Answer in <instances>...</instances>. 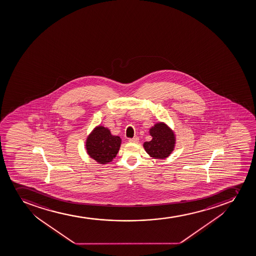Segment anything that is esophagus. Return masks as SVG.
Wrapping results in <instances>:
<instances>
[{
  "label": "esophagus",
  "instance_id": "1",
  "mask_svg": "<svg viewBox=\"0 0 256 256\" xmlns=\"http://www.w3.org/2000/svg\"><path fill=\"white\" fill-rule=\"evenodd\" d=\"M128 141H130V142H132V144H138V141H140V138H138V137H135L134 138H130Z\"/></svg>",
  "mask_w": 256,
  "mask_h": 256
}]
</instances>
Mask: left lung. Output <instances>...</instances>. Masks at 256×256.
<instances>
[{"instance_id": "1", "label": "left lung", "mask_w": 256, "mask_h": 256, "mask_svg": "<svg viewBox=\"0 0 256 256\" xmlns=\"http://www.w3.org/2000/svg\"><path fill=\"white\" fill-rule=\"evenodd\" d=\"M152 140L145 142L144 148L150 157L157 160H164L174 150L176 138L174 132L167 124L160 122L155 124L150 130Z\"/></svg>"}]
</instances>
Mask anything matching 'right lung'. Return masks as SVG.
I'll use <instances>...</instances> for the list:
<instances>
[{
  "instance_id": "obj_1",
  "label": "right lung",
  "mask_w": 256,
  "mask_h": 256,
  "mask_svg": "<svg viewBox=\"0 0 256 256\" xmlns=\"http://www.w3.org/2000/svg\"><path fill=\"white\" fill-rule=\"evenodd\" d=\"M121 142L120 137L114 136L108 128L99 125L86 138V152L100 164H106L116 157Z\"/></svg>"
}]
</instances>
